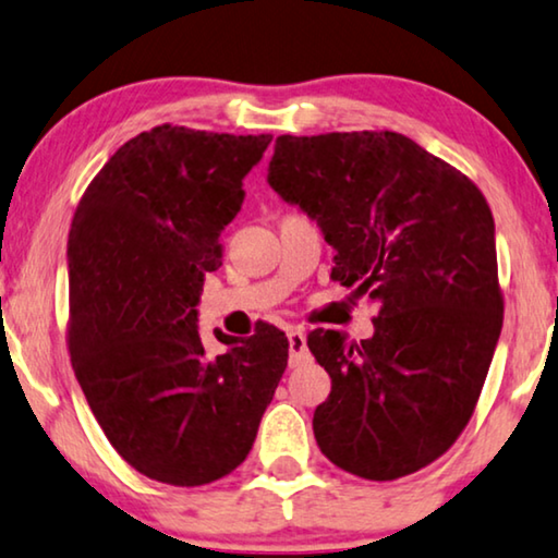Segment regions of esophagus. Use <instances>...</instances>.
<instances>
[{
    "instance_id": "34e87169",
    "label": "esophagus",
    "mask_w": 558,
    "mask_h": 558,
    "mask_svg": "<svg viewBox=\"0 0 558 558\" xmlns=\"http://www.w3.org/2000/svg\"><path fill=\"white\" fill-rule=\"evenodd\" d=\"M289 367H299L310 362V350H306V337L299 327H289Z\"/></svg>"
}]
</instances>
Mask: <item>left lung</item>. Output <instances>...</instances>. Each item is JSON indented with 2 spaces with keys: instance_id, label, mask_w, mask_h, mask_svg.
I'll return each mask as SVG.
<instances>
[{
  "instance_id": "8db88e82",
  "label": "left lung",
  "mask_w": 558,
  "mask_h": 558,
  "mask_svg": "<svg viewBox=\"0 0 558 558\" xmlns=\"http://www.w3.org/2000/svg\"><path fill=\"white\" fill-rule=\"evenodd\" d=\"M269 183L317 219L332 277L379 304L369 339L306 337L332 377L312 420L319 450L367 481L430 465L478 405L504 325L486 196L392 131L279 135Z\"/></svg>"
}]
</instances>
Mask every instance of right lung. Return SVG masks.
I'll return each instance as SVG.
<instances>
[{
	"mask_svg": "<svg viewBox=\"0 0 558 558\" xmlns=\"http://www.w3.org/2000/svg\"><path fill=\"white\" fill-rule=\"evenodd\" d=\"M271 135L156 125L120 145L68 239V350L105 438L135 471L206 486L244 463L289 360L269 322L208 354L198 296Z\"/></svg>",
	"mask_w": 558,
	"mask_h": 558,
	"instance_id": "right-lung-1",
	"label": "right lung"
}]
</instances>
